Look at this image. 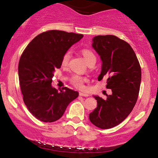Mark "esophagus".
<instances>
[{
    "label": "esophagus",
    "instance_id": "1",
    "mask_svg": "<svg viewBox=\"0 0 158 158\" xmlns=\"http://www.w3.org/2000/svg\"><path fill=\"white\" fill-rule=\"evenodd\" d=\"M79 95H80V96H84V97H88V96H89V95L88 94V93H81V92L79 93Z\"/></svg>",
    "mask_w": 158,
    "mask_h": 158
}]
</instances>
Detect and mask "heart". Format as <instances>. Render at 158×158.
<instances>
[{"instance_id": "1", "label": "heart", "mask_w": 158, "mask_h": 158, "mask_svg": "<svg viewBox=\"0 0 158 158\" xmlns=\"http://www.w3.org/2000/svg\"><path fill=\"white\" fill-rule=\"evenodd\" d=\"M81 53L83 56L84 58V60L87 63L92 60H96V57L94 53H93L91 51L87 49H84L81 50ZM71 56V53L70 52H67L65 53V54L63 56L62 60H61V63L63 65H67L69 62V58ZM85 78L84 77H80L79 75H74L71 79V83L73 84L76 88L78 89H84V82L85 81Z\"/></svg>"}]
</instances>
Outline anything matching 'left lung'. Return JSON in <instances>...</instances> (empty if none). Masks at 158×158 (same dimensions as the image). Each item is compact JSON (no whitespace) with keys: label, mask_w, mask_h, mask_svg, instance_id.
<instances>
[{"label":"left lung","mask_w":158,"mask_h":158,"mask_svg":"<svg viewBox=\"0 0 158 158\" xmlns=\"http://www.w3.org/2000/svg\"><path fill=\"white\" fill-rule=\"evenodd\" d=\"M92 47L102 60L98 81L109 76L106 87L111 90V93L106 95V99L93 96L98 106L89 114V119L99 128L109 129L123 121L137 102L141 80V67L130 45L116 36H95Z\"/></svg>","instance_id":"left-lung-1"}]
</instances>
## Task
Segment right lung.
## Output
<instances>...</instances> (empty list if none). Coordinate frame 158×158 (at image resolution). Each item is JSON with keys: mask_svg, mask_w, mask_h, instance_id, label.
<instances>
[{"mask_svg": "<svg viewBox=\"0 0 158 158\" xmlns=\"http://www.w3.org/2000/svg\"><path fill=\"white\" fill-rule=\"evenodd\" d=\"M83 37L63 31L44 32L35 37L21 56L18 73L23 102L40 121H57L79 96L78 92L67 87L58 90L52 83L55 69L62 65L63 56Z\"/></svg>", "mask_w": 158, "mask_h": 158, "instance_id": "1", "label": "right lung"}]
</instances>
